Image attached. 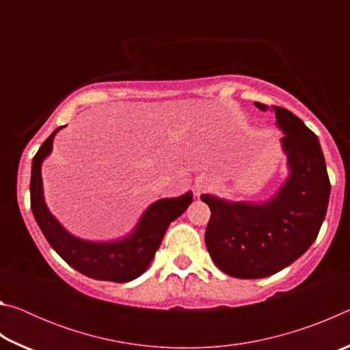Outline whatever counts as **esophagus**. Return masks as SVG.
Masks as SVG:
<instances>
[{"mask_svg":"<svg viewBox=\"0 0 350 350\" xmlns=\"http://www.w3.org/2000/svg\"><path fill=\"white\" fill-rule=\"evenodd\" d=\"M206 188V185H205V182H200V183H198L196 185V193L199 194L200 191H204V189Z\"/></svg>","mask_w":350,"mask_h":350,"instance_id":"34e87169","label":"esophagus"}]
</instances>
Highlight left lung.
I'll return each instance as SVG.
<instances>
[{
	"instance_id": "1",
	"label": "left lung",
	"mask_w": 350,
	"mask_h": 350,
	"mask_svg": "<svg viewBox=\"0 0 350 350\" xmlns=\"http://www.w3.org/2000/svg\"><path fill=\"white\" fill-rule=\"evenodd\" d=\"M265 111L267 105L254 103ZM290 174L269 202H230L210 194L200 199L211 216L205 244L224 273L258 280L286 269L317 239L327 211L330 180L318 137L293 112L271 106Z\"/></svg>"
}]
</instances>
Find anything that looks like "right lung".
Returning a JSON list of instances; mask_svg holds the SVG:
<instances>
[{
	"mask_svg": "<svg viewBox=\"0 0 350 350\" xmlns=\"http://www.w3.org/2000/svg\"><path fill=\"white\" fill-rule=\"evenodd\" d=\"M57 128L40 146L32 161L31 176V208L35 221L51 247L79 270L80 273L100 281L128 282L140 276L151 264L157 248L161 247L168 225L179 217L193 202V194L173 199H161L148 206L134 232L125 239L112 242H90L75 238L64 230L60 222L47 210L43 198L41 163L49 156Z\"/></svg>",
	"mask_w": 350,
	"mask_h": 350,
	"instance_id": "obj_1",
	"label": "right lung"
}]
</instances>
